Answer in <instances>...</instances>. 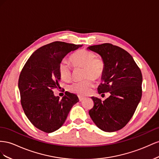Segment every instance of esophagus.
Returning a JSON list of instances; mask_svg holds the SVG:
<instances>
[{
	"label": "esophagus",
	"mask_w": 159,
	"mask_h": 159,
	"mask_svg": "<svg viewBox=\"0 0 159 159\" xmlns=\"http://www.w3.org/2000/svg\"><path fill=\"white\" fill-rule=\"evenodd\" d=\"M86 98L85 97H81V96H79V101H84V100Z\"/></svg>",
	"instance_id": "esophagus-1"
}]
</instances>
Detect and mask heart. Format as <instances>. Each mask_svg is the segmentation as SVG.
<instances>
[{"instance_id": "b5f03b06", "label": "heart", "mask_w": 159, "mask_h": 159, "mask_svg": "<svg viewBox=\"0 0 159 159\" xmlns=\"http://www.w3.org/2000/svg\"><path fill=\"white\" fill-rule=\"evenodd\" d=\"M74 66L84 68V77L91 76L95 79H100L105 70V63L101 58H97L93 52L86 49H81L75 52L70 57ZM58 72L61 79L67 80L72 75V67L66 59H62L58 65ZM94 87V82L91 78L84 81H79L70 84L68 90L79 96H85L90 93Z\"/></svg>"}]
</instances>
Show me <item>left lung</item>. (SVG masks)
I'll list each match as a JSON object with an SVG mask.
<instances>
[{
    "mask_svg": "<svg viewBox=\"0 0 159 159\" xmlns=\"http://www.w3.org/2000/svg\"><path fill=\"white\" fill-rule=\"evenodd\" d=\"M87 49L98 53L105 63L98 94L110 93L103 101L92 97L94 107L89 115L100 129L115 132L128 123L141 99V71L133 57L120 47L104 43Z\"/></svg>",
    "mask_w": 159,
    "mask_h": 159,
    "instance_id": "8db88e82",
    "label": "left lung"
}]
</instances>
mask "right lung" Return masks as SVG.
Here are the masks:
<instances>
[{
	"label": "right lung",
	"mask_w": 159,
	"mask_h": 159,
	"mask_svg": "<svg viewBox=\"0 0 159 159\" xmlns=\"http://www.w3.org/2000/svg\"><path fill=\"white\" fill-rule=\"evenodd\" d=\"M83 45L56 41L35 51L19 76L21 105L26 117L36 128L47 133L65 123L71 108L79 101L75 94L65 92L61 100L53 89L58 87V65L68 53Z\"/></svg>",
	"instance_id": "1"
}]
</instances>
